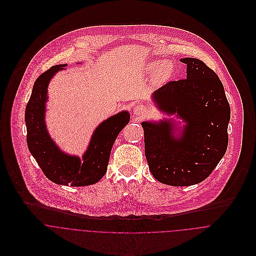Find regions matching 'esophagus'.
<instances>
[{
    "label": "esophagus",
    "instance_id": "esophagus-1",
    "mask_svg": "<svg viewBox=\"0 0 256 256\" xmlns=\"http://www.w3.org/2000/svg\"><path fill=\"white\" fill-rule=\"evenodd\" d=\"M146 113V108L143 106H135L134 108V114L135 115H142Z\"/></svg>",
    "mask_w": 256,
    "mask_h": 256
}]
</instances>
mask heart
Returning a JSON list of instances; mask_svg holds the SVG:
<instances>
[{
    "mask_svg": "<svg viewBox=\"0 0 256 256\" xmlns=\"http://www.w3.org/2000/svg\"><path fill=\"white\" fill-rule=\"evenodd\" d=\"M148 72H154L152 82L154 84H162L172 78L174 74V64L170 60L150 62L148 65Z\"/></svg>",
    "mask_w": 256,
    "mask_h": 256,
    "instance_id": "1",
    "label": "heart"
}]
</instances>
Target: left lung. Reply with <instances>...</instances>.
<instances>
[{
  "label": "left lung",
  "mask_w": 256,
  "mask_h": 256,
  "mask_svg": "<svg viewBox=\"0 0 256 256\" xmlns=\"http://www.w3.org/2000/svg\"><path fill=\"white\" fill-rule=\"evenodd\" d=\"M186 78L156 90L152 100L172 118L143 121L145 154L152 176L172 186L202 182L218 166L228 142L230 108L219 76L196 58H183ZM176 132H180L178 138Z\"/></svg>",
  "instance_id": "8db88e82"
}]
</instances>
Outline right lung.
I'll return each instance as SVG.
<instances>
[{
    "mask_svg": "<svg viewBox=\"0 0 256 256\" xmlns=\"http://www.w3.org/2000/svg\"><path fill=\"white\" fill-rule=\"evenodd\" d=\"M66 66H53L37 78L26 108V141L30 154L48 180L60 185L86 186L98 182L106 174L112 146L129 123L130 114L123 110L102 121L94 131L82 158L63 152L48 133L45 112L48 84Z\"/></svg>",
    "mask_w": 256,
    "mask_h": 256,
    "instance_id": "right-lung-1",
    "label": "right lung"
}]
</instances>
